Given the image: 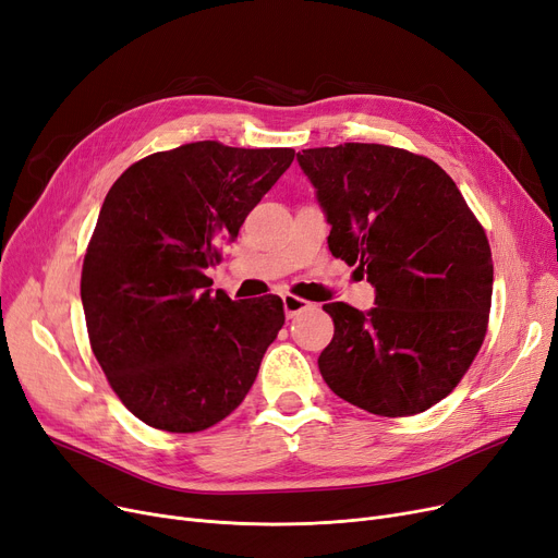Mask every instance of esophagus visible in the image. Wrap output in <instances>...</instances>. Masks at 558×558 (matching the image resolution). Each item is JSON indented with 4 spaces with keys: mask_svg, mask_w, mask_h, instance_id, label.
I'll return each mask as SVG.
<instances>
[{
    "mask_svg": "<svg viewBox=\"0 0 558 558\" xmlns=\"http://www.w3.org/2000/svg\"><path fill=\"white\" fill-rule=\"evenodd\" d=\"M282 307H284L287 319H294V317H299L301 312L310 310V307H312V303H310V301H305V299L292 296V294H284V296H282Z\"/></svg>",
    "mask_w": 558,
    "mask_h": 558,
    "instance_id": "esophagus-1",
    "label": "esophagus"
}]
</instances>
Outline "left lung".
<instances>
[{
  "label": "left lung",
  "instance_id": "obj_1",
  "mask_svg": "<svg viewBox=\"0 0 558 558\" xmlns=\"http://www.w3.org/2000/svg\"><path fill=\"white\" fill-rule=\"evenodd\" d=\"M317 189L328 248L376 289L367 312L335 322L319 355L330 390L372 415L408 417L442 401L488 330L493 255L456 182L420 155L344 143L296 155Z\"/></svg>",
  "mask_w": 558,
  "mask_h": 558
}]
</instances>
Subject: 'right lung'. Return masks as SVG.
<instances>
[{
	"mask_svg": "<svg viewBox=\"0 0 558 558\" xmlns=\"http://www.w3.org/2000/svg\"><path fill=\"white\" fill-rule=\"evenodd\" d=\"M294 155L186 143L132 163L109 189L84 257L82 303L109 385L148 426L205 430L255 383L284 324L282 301L211 294L205 269Z\"/></svg>",
	"mask_w": 558,
	"mask_h": 558,
	"instance_id": "add662e5",
	"label": "right lung"
}]
</instances>
